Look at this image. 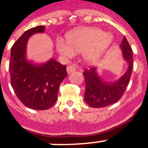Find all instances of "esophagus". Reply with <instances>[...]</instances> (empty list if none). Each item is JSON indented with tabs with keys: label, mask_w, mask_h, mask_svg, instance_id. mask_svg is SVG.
<instances>
[{
	"label": "esophagus",
	"mask_w": 148,
	"mask_h": 148,
	"mask_svg": "<svg viewBox=\"0 0 148 148\" xmlns=\"http://www.w3.org/2000/svg\"><path fill=\"white\" fill-rule=\"evenodd\" d=\"M75 70H76V68H75V66L74 64H69L67 67V72H68V74H70L71 72L74 71Z\"/></svg>",
	"instance_id": "esophagus-1"
}]
</instances>
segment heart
<instances>
[{
    "instance_id": "1",
    "label": "heart",
    "mask_w": 148,
    "mask_h": 148,
    "mask_svg": "<svg viewBox=\"0 0 148 148\" xmlns=\"http://www.w3.org/2000/svg\"><path fill=\"white\" fill-rule=\"evenodd\" d=\"M65 43L58 39V52L66 57H71L74 52H84L85 59L90 64L98 62L106 49L110 45L112 36L97 29H77L67 33Z\"/></svg>"
}]
</instances>
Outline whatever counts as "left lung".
<instances>
[{
  "label": "left lung",
  "mask_w": 148,
  "mask_h": 148,
  "mask_svg": "<svg viewBox=\"0 0 148 148\" xmlns=\"http://www.w3.org/2000/svg\"><path fill=\"white\" fill-rule=\"evenodd\" d=\"M120 47L123 57L128 63L125 74L114 83L103 82L97 72L96 68L85 69L83 73L86 84L84 100L86 104L93 108H102L110 106L119 100L124 94L133 70V51L129 43L124 36Z\"/></svg>",
  "instance_id": "obj_1"
}]
</instances>
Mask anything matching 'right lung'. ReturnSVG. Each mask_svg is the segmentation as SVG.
<instances>
[{"label": "right lung", "instance_id": "obj_1", "mask_svg": "<svg viewBox=\"0 0 148 148\" xmlns=\"http://www.w3.org/2000/svg\"><path fill=\"white\" fill-rule=\"evenodd\" d=\"M44 29L45 26H39L24 32L12 46L9 64L14 93L23 105L37 110L48 109L56 103L60 84L68 75L66 65L54 59L40 65L26 60L27 40Z\"/></svg>", "mask_w": 148, "mask_h": 148}]
</instances>
